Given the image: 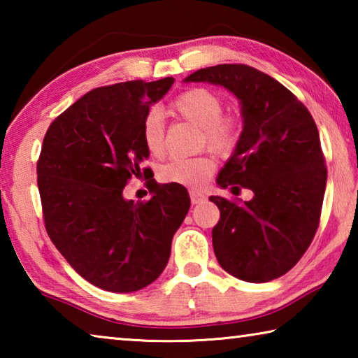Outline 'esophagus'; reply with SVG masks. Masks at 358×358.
<instances>
[{"label": "esophagus", "instance_id": "1", "mask_svg": "<svg viewBox=\"0 0 358 358\" xmlns=\"http://www.w3.org/2000/svg\"><path fill=\"white\" fill-rule=\"evenodd\" d=\"M189 197H191V203L192 205H197L205 201V196L202 192H197V191H189Z\"/></svg>", "mask_w": 358, "mask_h": 358}]
</instances>
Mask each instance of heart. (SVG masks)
Listing matches in <instances>:
<instances>
[{
    "label": "heart",
    "instance_id": "1",
    "mask_svg": "<svg viewBox=\"0 0 358 358\" xmlns=\"http://www.w3.org/2000/svg\"><path fill=\"white\" fill-rule=\"evenodd\" d=\"M171 110L177 117L201 128L199 142L208 145L220 153H230L237 147L243 121L238 115L222 113L224 101L217 93L208 88H189L180 93L171 102ZM145 148L151 156H161L164 151L166 124L157 108L145 113L141 126ZM216 162L210 155L172 159L161 169V178L167 183H177L187 187H201L213 175Z\"/></svg>",
    "mask_w": 358,
    "mask_h": 358
}]
</instances>
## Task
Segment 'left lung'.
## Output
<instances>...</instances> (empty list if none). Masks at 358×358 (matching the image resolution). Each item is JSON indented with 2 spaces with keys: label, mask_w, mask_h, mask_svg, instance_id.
I'll list each match as a JSON object with an SVG mask.
<instances>
[{
  "label": "left lung",
  "mask_w": 358,
  "mask_h": 358,
  "mask_svg": "<svg viewBox=\"0 0 358 358\" xmlns=\"http://www.w3.org/2000/svg\"><path fill=\"white\" fill-rule=\"evenodd\" d=\"M186 82L222 85L240 99L245 126L217 185L254 192L250 202L211 196L220 221L211 230L220 265L238 280L286 275L316 235L327 185L314 118L273 77L246 64L199 69Z\"/></svg>",
  "instance_id": "obj_1"
}]
</instances>
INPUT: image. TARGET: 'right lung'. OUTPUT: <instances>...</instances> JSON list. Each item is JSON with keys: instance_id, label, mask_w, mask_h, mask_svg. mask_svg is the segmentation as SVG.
<instances>
[{"instance_id": "1", "label": "right lung", "mask_w": 358, "mask_h": 358, "mask_svg": "<svg viewBox=\"0 0 358 358\" xmlns=\"http://www.w3.org/2000/svg\"><path fill=\"white\" fill-rule=\"evenodd\" d=\"M173 78L94 88L52 121L38 159L42 217L52 243L83 280L108 292L147 287L166 268L189 210L185 186L147 180V202L126 201L150 167L141 126Z\"/></svg>"}]
</instances>
